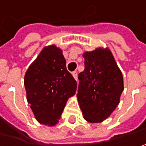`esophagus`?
Here are the masks:
<instances>
[{"instance_id":"obj_1","label":"esophagus","mask_w":146,"mask_h":146,"mask_svg":"<svg viewBox=\"0 0 146 146\" xmlns=\"http://www.w3.org/2000/svg\"><path fill=\"white\" fill-rule=\"evenodd\" d=\"M72 76H73V77L75 78V80H76V81H77V78H78V75H77V72H76V71H74V72H72Z\"/></svg>"}]
</instances>
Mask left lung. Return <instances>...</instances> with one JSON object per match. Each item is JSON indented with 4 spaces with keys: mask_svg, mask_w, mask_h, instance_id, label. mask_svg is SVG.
<instances>
[{
    "mask_svg": "<svg viewBox=\"0 0 146 146\" xmlns=\"http://www.w3.org/2000/svg\"><path fill=\"white\" fill-rule=\"evenodd\" d=\"M84 70L79 74L77 100L84 119L89 123L106 119L119 103L123 78L108 48L84 52Z\"/></svg>",
    "mask_w": 146,
    "mask_h": 146,
    "instance_id": "8db88e82",
    "label": "left lung"
}]
</instances>
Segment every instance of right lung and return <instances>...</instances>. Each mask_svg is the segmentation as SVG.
I'll use <instances>...</instances> for the list:
<instances>
[{
	"instance_id": "add662e5",
	"label": "right lung",
	"mask_w": 146,
	"mask_h": 146,
	"mask_svg": "<svg viewBox=\"0 0 146 146\" xmlns=\"http://www.w3.org/2000/svg\"><path fill=\"white\" fill-rule=\"evenodd\" d=\"M27 100L40 123H58L66 102L76 94L77 84L66 70L62 50L55 44L42 48L24 76Z\"/></svg>"
}]
</instances>
